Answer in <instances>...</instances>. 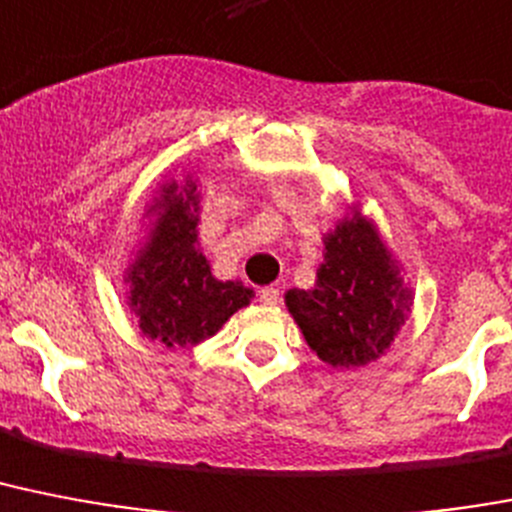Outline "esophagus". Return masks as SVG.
<instances>
[{
    "label": "esophagus",
    "mask_w": 512,
    "mask_h": 512,
    "mask_svg": "<svg viewBox=\"0 0 512 512\" xmlns=\"http://www.w3.org/2000/svg\"><path fill=\"white\" fill-rule=\"evenodd\" d=\"M257 299H260V305H278L281 302V292H278L276 286H265V289H260V294H257Z\"/></svg>",
    "instance_id": "34e87169"
}]
</instances>
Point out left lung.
Masks as SVG:
<instances>
[{"label":"left lung","mask_w":512,"mask_h":512,"mask_svg":"<svg viewBox=\"0 0 512 512\" xmlns=\"http://www.w3.org/2000/svg\"><path fill=\"white\" fill-rule=\"evenodd\" d=\"M323 263L313 289H289L286 310L307 347L331 368H363L392 347L413 310L400 260L378 223L350 202L323 236Z\"/></svg>","instance_id":"8db88e82"}]
</instances>
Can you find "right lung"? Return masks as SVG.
<instances>
[{
	"label": "right lung",
	"mask_w": 512,
	"mask_h": 512,
	"mask_svg": "<svg viewBox=\"0 0 512 512\" xmlns=\"http://www.w3.org/2000/svg\"><path fill=\"white\" fill-rule=\"evenodd\" d=\"M176 181L165 176L144 207V236L123 270L126 305L141 336L176 347H197L255 297L242 281H220L199 247V165Z\"/></svg>",
	"instance_id": "add662e5"
}]
</instances>
